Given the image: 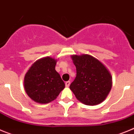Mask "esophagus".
Returning a JSON list of instances; mask_svg holds the SVG:
<instances>
[{
  "instance_id": "1",
  "label": "esophagus",
  "mask_w": 134,
  "mask_h": 134,
  "mask_svg": "<svg viewBox=\"0 0 134 134\" xmlns=\"http://www.w3.org/2000/svg\"><path fill=\"white\" fill-rule=\"evenodd\" d=\"M65 85H66V87H69L70 85V81H67V82H66V83H65Z\"/></svg>"
}]
</instances>
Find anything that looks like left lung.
<instances>
[{
  "instance_id": "left-lung-1",
  "label": "left lung",
  "mask_w": 134,
  "mask_h": 134,
  "mask_svg": "<svg viewBox=\"0 0 134 134\" xmlns=\"http://www.w3.org/2000/svg\"><path fill=\"white\" fill-rule=\"evenodd\" d=\"M76 76L70 88L76 99L86 105H96L107 97L112 86L111 76L105 66L90 55L72 56Z\"/></svg>"
}]
</instances>
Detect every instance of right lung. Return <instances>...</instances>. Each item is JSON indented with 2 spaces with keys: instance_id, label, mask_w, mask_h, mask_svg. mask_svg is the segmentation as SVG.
Listing matches in <instances>:
<instances>
[{
  "instance_id": "add662e5",
  "label": "right lung",
  "mask_w": 134,
  "mask_h": 134,
  "mask_svg": "<svg viewBox=\"0 0 134 134\" xmlns=\"http://www.w3.org/2000/svg\"><path fill=\"white\" fill-rule=\"evenodd\" d=\"M55 64L56 60L46 57L35 62L26 73L25 89L35 102L48 103L64 88V82L55 70Z\"/></svg>"
}]
</instances>
